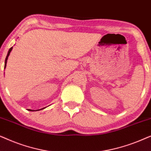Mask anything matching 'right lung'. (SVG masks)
Here are the masks:
<instances>
[{"instance_id": "obj_1", "label": "right lung", "mask_w": 151, "mask_h": 151, "mask_svg": "<svg viewBox=\"0 0 151 151\" xmlns=\"http://www.w3.org/2000/svg\"><path fill=\"white\" fill-rule=\"evenodd\" d=\"M12 48H13V47H11V48L9 49V51H8V53H7V57H6V58H5V67H6V64H7V60L8 56H9V55L10 52H11V51L12 50ZM43 109H44V108H43ZM29 111H33V110H31V109H29ZM36 111H39V110H36Z\"/></svg>"}]
</instances>
